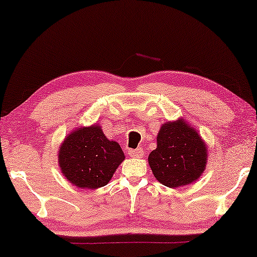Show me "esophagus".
I'll return each mask as SVG.
<instances>
[{
	"mask_svg": "<svg viewBox=\"0 0 257 257\" xmlns=\"http://www.w3.org/2000/svg\"><path fill=\"white\" fill-rule=\"evenodd\" d=\"M130 156L132 157H137V159H139L142 155H144V149L142 148H137V149H131V151H128Z\"/></svg>",
	"mask_w": 257,
	"mask_h": 257,
	"instance_id": "1",
	"label": "esophagus"
}]
</instances>
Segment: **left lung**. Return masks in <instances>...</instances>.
<instances>
[{"label": "left lung", "instance_id": "1", "mask_svg": "<svg viewBox=\"0 0 257 257\" xmlns=\"http://www.w3.org/2000/svg\"><path fill=\"white\" fill-rule=\"evenodd\" d=\"M148 162L161 184L176 188L200 178L207 164V147L199 133L179 119L162 126Z\"/></svg>", "mask_w": 257, "mask_h": 257}]
</instances>
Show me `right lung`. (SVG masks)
Instances as JSON below:
<instances>
[{
	"instance_id": "right-lung-1",
	"label": "right lung",
	"mask_w": 257,
	"mask_h": 257,
	"mask_svg": "<svg viewBox=\"0 0 257 257\" xmlns=\"http://www.w3.org/2000/svg\"><path fill=\"white\" fill-rule=\"evenodd\" d=\"M125 156L116 141H109L98 125L69 134L58 153L63 175L77 187L105 186Z\"/></svg>"
}]
</instances>
